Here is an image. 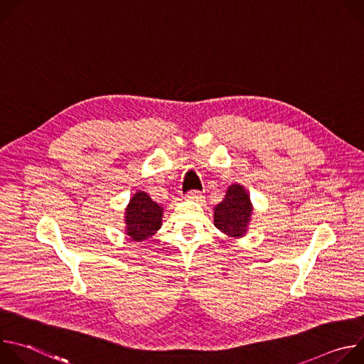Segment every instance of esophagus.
I'll list each match as a JSON object with an SVG mask.
<instances>
[{"label": "esophagus", "instance_id": "esophagus-1", "mask_svg": "<svg viewBox=\"0 0 364 364\" xmlns=\"http://www.w3.org/2000/svg\"><path fill=\"white\" fill-rule=\"evenodd\" d=\"M187 198L188 200H193V201H200L203 198V194L200 191H190L187 194Z\"/></svg>", "mask_w": 364, "mask_h": 364}]
</instances>
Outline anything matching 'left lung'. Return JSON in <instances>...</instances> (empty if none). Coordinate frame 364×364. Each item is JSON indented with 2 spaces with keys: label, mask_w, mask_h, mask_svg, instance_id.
<instances>
[{
  "label": "left lung",
  "mask_w": 364,
  "mask_h": 364,
  "mask_svg": "<svg viewBox=\"0 0 364 364\" xmlns=\"http://www.w3.org/2000/svg\"><path fill=\"white\" fill-rule=\"evenodd\" d=\"M253 215V204L242 184H232L226 197L213 209L215 226L229 237L240 239L247 230Z\"/></svg>",
  "instance_id": "left-lung-1"
}]
</instances>
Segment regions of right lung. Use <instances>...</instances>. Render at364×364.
<instances>
[{
    "label": "right lung",
    "instance_id": "right-lung-1",
    "mask_svg": "<svg viewBox=\"0 0 364 364\" xmlns=\"http://www.w3.org/2000/svg\"><path fill=\"white\" fill-rule=\"evenodd\" d=\"M125 235L135 242L152 237L161 229L164 209L148 193L138 190L125 207Z\"/></svg>",
    "mask_w": 364,
    "mask_h": 364
}]
</instances>
